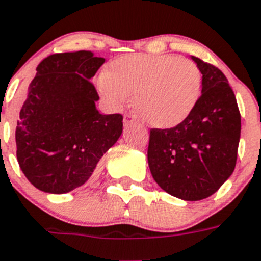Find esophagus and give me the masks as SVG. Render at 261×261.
<instances>
[{
	"label": "esophagus",
	"instance_id": "1",
	"mask_svg": "<svg viewBox=\"0 0 261 261\" xmlns=\"http://www.w3.org/2000/svg\"><path fill=\"white\" fill-rule=\"evenodd\" d=\"M137 122L134 115H131V114H124V119H123V123L124 126H128V124H133Z\"/></svg>",
	"mask_w": 261,
	"mask_h": 261
}]
</instances>
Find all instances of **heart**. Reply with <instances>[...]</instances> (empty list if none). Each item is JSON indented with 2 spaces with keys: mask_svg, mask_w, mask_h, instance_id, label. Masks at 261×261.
<instances>
[{
  "mask_svg": "<svg viewBox=\"0 0 261 261\" xmlns=\"http://www.w3.org/2000/svg\"><path fill=\"white\" fill-rule=\"evenodd\" d=\"M200 87L198 66L172 54L122 56L98 78V90L107 105L122 107L134 94L143 119L161 128L176 126L192 113Z\"/></svg>",
  "mask_w": 261,
  "mask_h": 261,
  "instance_id": "b5f03b06",
  "label": "heart"
}]
</instances>
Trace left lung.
<instances>
[{"instance_id": "8db88e82", "label": "left lung", "mask_w": 261, "mask_h": 261, "mask_svg": "<svg viewBox=\"0 0 261 261\" xmlns=\"http://www.w3.org/2000/svg\"><path fill=\"white\" fill-rule=\"evenodd\" d=\"M201 95L192 113L171 128H151L147 159L162 190L183 200L215 194L235 170L242 119L235 94L216 66L192 57Z\"/></svg>"}]
</instances>
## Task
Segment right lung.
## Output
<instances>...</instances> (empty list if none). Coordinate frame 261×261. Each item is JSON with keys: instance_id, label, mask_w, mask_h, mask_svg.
<instances>
[{"instance_id": "add662e5", "label": "right lung", "mask_w": 261, "mask_h": 261, "mask_svg": "<svg viewBox=\"0 0 261 261\" xmlns=\"http://www.w3.org/2000/svg\"><path fill=\"white\" fill-rule=\"evenodd\" d=\"M105 58L89 50L46 57L37 66L15 128L17 161L43 192L66 194L86 183L123 130L122 114H99L90 80Z\"/></svg>"}]
</instances>
